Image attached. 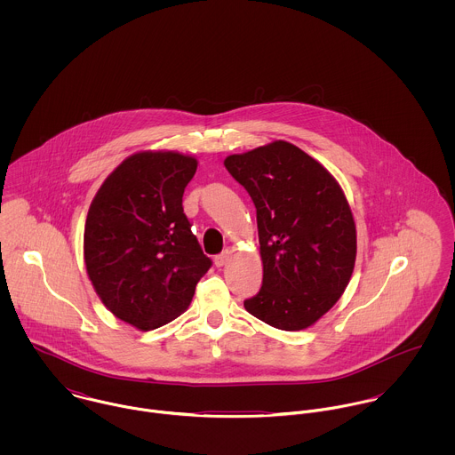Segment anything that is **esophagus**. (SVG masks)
I'll return each instance as SVG.
<instances>
[{"mask_svg":"<svg viewBox=\"0 0 455 455\" xmlns=\"http://www.w3.org/2000/svg\"><path fill=\"white\" fill-rule=\"evenodd\" d=\"M229 256H231V252H222V254H219L215 259H213V262H215V266L217 267H222V266H226L228 264V260H229Z\"/></svg>","mask_w":455,"mask_h":455,"instance_id":"esophagus-1","label":"esophagus"}]
</instances>
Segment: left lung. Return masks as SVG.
Instances as JSON below:
<instances>
[{
    "mask_svg": "<svg viewBox=\"0 0 455 455\" xmlns=\"http://www.w3.org/2000/svg\"><path fill=\"white\" fill-rule=\"evenodd\" d=\"M251 195L259 231L262 285L245 310L282 331L315 324L347 289L357 252L348 201L324 166L276 140L224 159Z\"/></svg>",
    "mask_w": 455,
    "mask_h": 455,
    "instance_id": "1",
    "label": "left lung"
}]
</instances>
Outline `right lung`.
I'll return each instance as SVG.
<instances>
[{
	"label": "right lung",
	"mask_w": 455,
	"mask_h": 455,
	"mask_svg": "<svg viewBox=\"0 0 455 455\" xmlns=\"http://www.w3.org/2000/svg\"><path fill=\"white\" fill-rule=\"evenodd\" d=\"M197 161L173 150L124 159L94 196L84 259L103 305L140 331L182 315L210 269L182 206Z\"/></svg>",
	"instance_id": "1"
}]
</instances>
